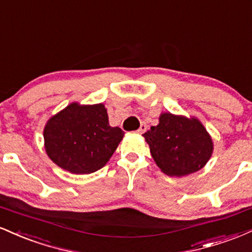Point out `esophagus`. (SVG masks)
<instances>
[{
    "instance_id": "esophagus-1",
    "label": "esophagus",
    "mask_w": 252,
    "mask_h": 252,
    "mask_svg": "<svg viewBox=\"0 0 252 252\" xmlns=\"http://www.w3.org/2000/svg\"><path fill=\"white\" fill-rule=\"evenodd\" d=\"M146 130H147V124L146 123H141L140 129L137 130V134H143V132L146 131Z\"/></svg>"
}]
</instances>
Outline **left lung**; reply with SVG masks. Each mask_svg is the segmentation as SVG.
Instances as JSON below:
<instances>
[{"instance_id":"obj_1","label":"left lung","mask_w":252,"mask_h":252,"mask_svg":"<svg viewBox=\"0 0 252 252\" xmlns=\"http://www.w3.org/2000/svg\"><path fill=\"white\" fill-rule=\"evenodd\" d=\"M143 136L156 164L170 176H184L201 169L212 155V140L195 118L166 112L160 116V123Z\"/></svg>"}]
</instances>
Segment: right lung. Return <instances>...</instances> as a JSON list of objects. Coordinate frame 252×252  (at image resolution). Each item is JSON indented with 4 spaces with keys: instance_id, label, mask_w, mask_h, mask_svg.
<instances>
[{
    "instance_id": "obj_1",
    "label": "right lung",
    "mask_w": 252,
    "mask_h": 252,
    "mask_svg": "<svg viewBox=\"0 0 252 252\" xmlns=\"http://www.w3.org/2000/svg\"><path fill=\"white\" fill-rule=\"evenodd\" d=\"M123 136L122 129L109 126L103 104H71L52 117L43 130L47 155L74 174H90L105 166Z\"/></svg>"
}]
</instances>
